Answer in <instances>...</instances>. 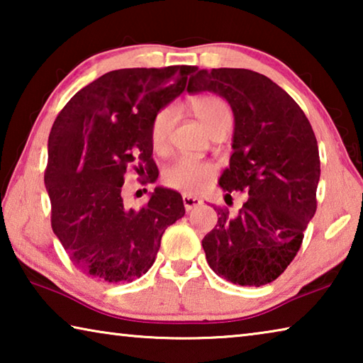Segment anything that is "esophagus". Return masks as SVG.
Segmentation results:
<instances>
[{"label": "esophagus", "instance_id": "1", "mask_svg": "<svg viewBox=\"0 0 363 363\" xmlns=\"http://www.w3.org/2000/svg\"><path fill=\"white\" fill-rule=\"evenodd\" d=\"M182 203H184V208H186L187 211H190V210H194V208L200 206L201 200L196 199V196H192V195H182Z\"/></svg>", "mask_w": 363, "mask_h": 363}]
</instances>
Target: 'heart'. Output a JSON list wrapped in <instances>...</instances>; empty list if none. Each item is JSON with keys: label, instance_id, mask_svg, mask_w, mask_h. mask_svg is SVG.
I'll list each match as a JSON object with an SVG mask.
<instances>
[{"label": "heart", "instance_id": "obj_1", "mask_svg": "<svg viewBox=\"0 0 363 363\" xmlns=\"http://www.w3.org/2000/svg\"><path fill=\"white\" fill-rule=\"evenodd\" d=\"M192 112L200 120L205 130L211 134L227 133L232 128L233 113L229 104L223 97L206 94L195 97L190 104ZM176 121V107L167 106L158 110L150 126V140L157 152L164 150L169 133ZM216 176V168L210 162H200L194 158H181L164 169L163 184L179 192L195 195L205 190Z\"/></svg>", "mask_w": 363, "mask_h": 363}]
</instances>
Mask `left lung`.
Segmentation results:
<instances>
[{"label": "left lung", "instance_id": "1", "mask_svg": "<svg viewBox=\"0 0 363 363\" xmlns=\"http://www.w3.org/2000/svg\"><path fill=\"white\" fill-rule=\"evenodd\" d=\"M187 91H211L230 104L233 152L219 186L225 200L233 190L248 194L237 214L216 208L218 224L201 240L206 261L235 285H267L294 259L317 210L315 134L293 97L257 72L199 70Z\"/></svg>", "mask_w": 363, "mask_h": 363}]
</instances>
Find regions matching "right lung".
Segmentation results:
<instances>
[{"label": "right lung", "instance_id": "add662e5", "mask_svg": "<svg viewBox=\"0 0 363 363\" xmlns=\"http://www.w3.org/2000/svg\"><path fill=\"white\" fill-rule=\"evenodd\" d=\"M194 65L121 69L84 86L67 102L48 140L45 184L51 225L79 272L99 281H133L155 262L163 232L184 216L182 196L157 187L130 210L123 200L131 167L158 177L150 126L176 99Z\"/></svg>", "mask_w": 363, "mask_h": 363}]
</instances>
